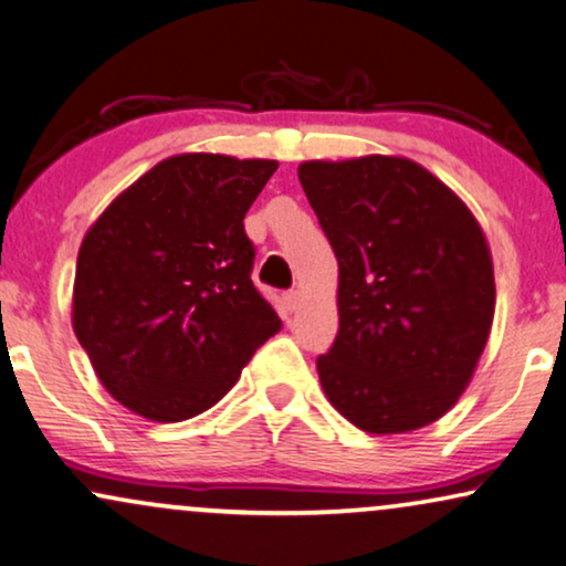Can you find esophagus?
I'll return each instance as SVG.
<instances>
[{
    "label": "esophagus",
    "instance_id": "1",
    "mask_svg": "<svg viewBox=\"0 0 566 566\" xmlns=\"http://www.w3.org/2000/svg\"><path fill=\"white\" fill-rule=\"evenodd\" d=\"M284 303H287L290 311H297V307L303 305V292H300V290H290L287 295H284Z\"/></svg>",
    "mask_w": 566,
    "mask_h": 566
}]
</instances>
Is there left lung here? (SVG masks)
Masks as SVG:
<instances>
[{
  "label": "left lung",
  "mask_w": 566,
  "mask_h": 566,
  "mask_svg": "<svg viewBox=\"0 0 566 566\" xmlns=\"http://www.w3.org/2000/svg\"><path fill=\"white\" fill-rule=\"evenodd\" d=\"M339 263V332L316 360L328 402L368 433H407L457 405L491 334L485 234L439 177L402 156L297 167Z\"/></svg>",
  "instance_id": "obj_1"
}]
</instances>
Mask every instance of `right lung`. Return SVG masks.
<instances>
[{
    "mask_svg": "<svg viewBox=\"0 0 566 566\" xmlns=\"http://www.w3.org/2000/svg\"><path fill=\"white\" fill-rule=\"evenodd\" d=\"M279 164L169 156L85 232L73 328L127 410L180 423L219 402L282 328L255 290L245 213Z\"/></svg>",
    "mask_w": 566,
    "mask_h": 566,
    "instance_id": "1",
    "label": "right lung"
}]
</instances>
